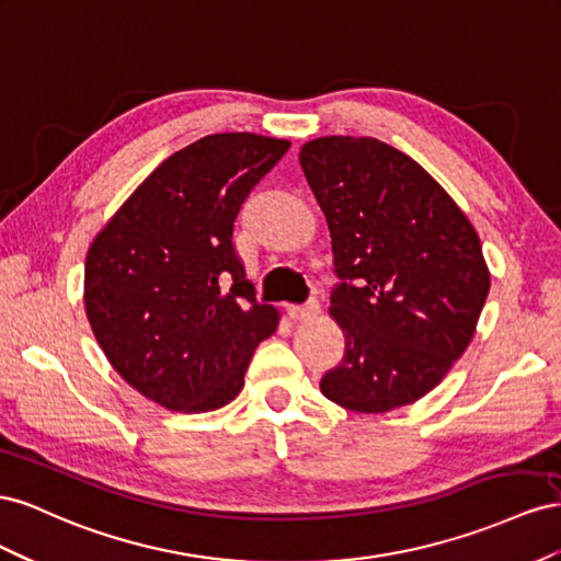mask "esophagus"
Here are the masks:
<instances>
[{
	"label": "esophagus",
	"mask_w": 561,
	"mask_h": 561,
	"mask_svg": "<svg viewBox=\"0 0 561 561\" xmlns=\"http://www.w3.org/2000/svg\"><path fill=\"white\" fill-rule=\"evenodd\" d=\"M317 312H319L317 302H308V306H286V314H289V319H294V322H302V319H310Z\"/></svg>",
	"instance_id": "esophagus-1"
}]
</instances>
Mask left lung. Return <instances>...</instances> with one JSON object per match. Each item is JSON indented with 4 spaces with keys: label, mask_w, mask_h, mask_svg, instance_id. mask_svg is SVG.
<instances>
[{
    "label": "left lung",
    "mask_w": 561,
    "mask_h": 561,
    "mask_svg": "<svg viewBox=\"0 0 561 561\" xmlns=\"http://www.w3.org/2000/svg\"><path fill=\"white\" fill-rule=\"evenodd\" d=\"M298 159L341 279L329 314L345 352L319 388L357 413L419 402L466 352L482 314L491 275L479 234L419 162L378 138H314Z\"/></svg>",
    "instance_id": "left-lung-1"
}]
</instances>
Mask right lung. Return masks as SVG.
<instances>
[{
	"label": "right lung",
	"instance_id": "obj_1",
	"mask_svg": "<svg viewBox=\"0 0 561 561\" xmlns=\"http://www.w3.org/2000/svg\"><path fill=\"white\" fill-rule=\"evenodd\" d=\"M291 142L214 134L164 159L105 228L84 265V308L107 362L179 413L226 407L279 312L255 302L234 251L249 192Z\"/></svg>",
	"mask_w": 561,
	"mask_h": 561
}]
</instances>
